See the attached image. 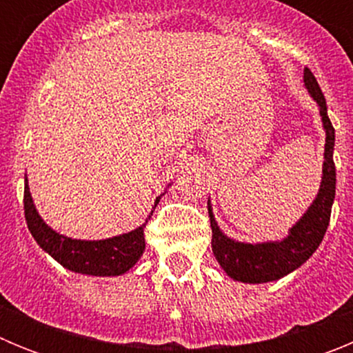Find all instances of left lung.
Returning a JSON list of instances; mask_svg holds the SVG:
<instances>
[{
	"mask_svg": "<svg viewBox=\"0 0 353 353\" xmlns=\"http://www.w3.org/2000/svg\"><path fill=\"white\" fill-rule=\"evenodd\" d=\"M304 86L313 101L318 104L322 125L325 130V150H323L322 182L313 203L302 214L301 219L288 230L283 240L270 242H239L228 236L217 224L208 199V217L212 226V251L224 272L240 283L260 285L277 281L290 272L297 270L302 263L313 256L318 245L322 244L330 219V210L336 196V166H334V127L327 114L325 97L318 86L310 68H304Z\"/></svg>",
	"mask_w": 353,
	"mask_h": 353,
	"instance_id": "left-lung-1",
	"label": "left lung"
}]
</instances>
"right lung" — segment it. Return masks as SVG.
Here are the masks:
<instances>
[{
  "instance_id": "obj_1",
  "label": "right lung",
  "mask_w": 353,
  "mask_h": 353,
  "mask_svg": "<svg viewBox=\"0 0 353 353\" xmlns=\"http://www.w3.org/2000/svg\"><path fill=\"white\" fill-rule=\"evenodd\" d=\"M164 192L155 198L154 208L157 207ZM24 215H26L28 228H30L33 239L37 240V244L48 252L49 256L54 258L58 263L63 265L65 269L72 270V272L99 277L121 276L138 263L145 251L146 223L129 233H121V235L102 240L72 239V236L61 235L52 230L40 217L39 210L33 203L28 176H24Z\"/></svg>"
}]
</instances>
